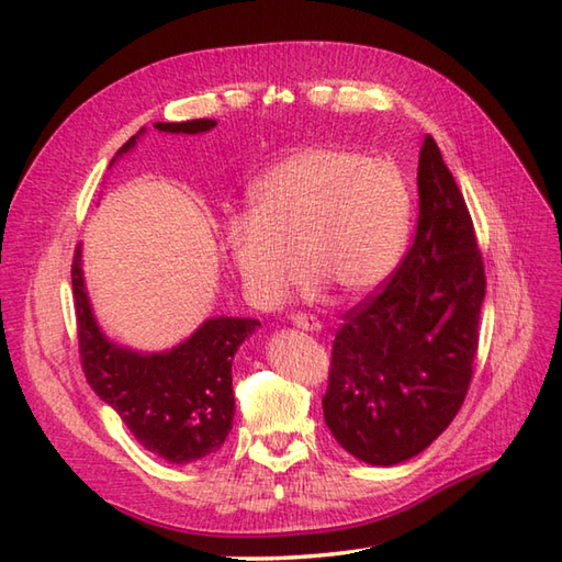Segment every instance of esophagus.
<instances>
[{
  "label": "esophagus",
  "instance_id": "esophagus-1",
  "mask_svg": "<svg viewBox=\"0 0 562 562\" xmlns=\"http://www.w3.org/2000/svg\"><path fill=\"white\" fill-rule=\"evenodd\" d=\"M292 324H294L296 328H302V330H312V333H318V330H321V321H316L314 316H308V314H296V316L292 318Z\"/></svg>",
  "mask_w": 562,
  "mask_h": 562
}]
</instances>
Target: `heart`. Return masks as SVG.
Returning <instances> with one entry per match:
<instances>
[{"label":"heart","instance_id":"obj_1","mask_svg":"<svg viewBox=\"0 0 562 562\" xmlns=\"http://www.w3.org/2000/svg\"><path fill=\"white\" fill-rule=\"evenodd\" d=\"M248 202L250 217L226 224L224 244L258 304L282 300L296 260L314 290H376L396 270L413 220L401 166L348 147L292 151L250 188Z\"/></svg>","mask_w":562,"mask_h":562}]
</instances>
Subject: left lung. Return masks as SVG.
<instances>
[{"label":"left lung","instance_id":"8db88e82","mask_svg":"<svg viewBox=\"0 0 562 562\" xmlns=\"http://www.w3.org/2000/svg\"><path fill=\"white\" fill-rule=\"evenodd\" d=\"M415 241L379 294L333 340L326 425L372 465L417 457L445 432L471 384L485 270L469 207L432 137L417 164Z\"/></svg>","mask_w":562,"mask_h":562}]
</instances>
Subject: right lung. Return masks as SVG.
Masks as SVG:
<instances>
[{
  "mask_svg": "<svg viewBox=\"0 0 562 562\" xmlns=\"http://www.w3.org/2000/svg\"><path fill=\"white\" fill-rule=\"evenodd\" d=\"M217 121L154 123L159 133L202 135ZM145 127L115 151L111 166L133 151ZM109 166V169H111ZM81 367L91 389L121 415L142 447L169 463H193L220 451L234 425L232 362L256 318L214 316L171 350L142 352L113 342L93 316L83 282L81 244L71 262Z\"/></svg>",
  "mask_w": 562,
  "mask_h": 562,
  "instance_id": "1",
  "label": "right lung"
}]
</instances>
